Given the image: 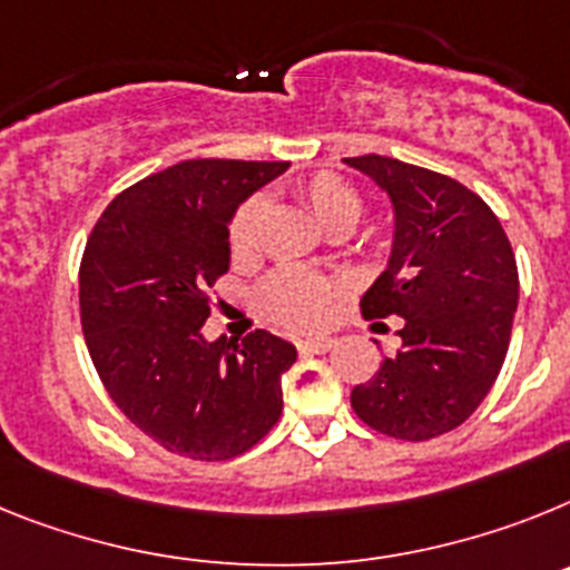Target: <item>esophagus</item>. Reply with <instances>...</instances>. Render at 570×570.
<instances>
[{"label":"esophagus","mask_w":570,"mask_h":570,"mask_svg":"<svg viewBox=\"0 0 570 570\" xmlns=\"http://www.w3.org/2000/svg\"><path fill=\"white\" fill-rule=\"evenodd\" d=\"M333 346H335L333 338H304V341H298V350H301V353H304V355L330 353Z\"/></svg>","instance_id":"34e87169"}]
</instances>
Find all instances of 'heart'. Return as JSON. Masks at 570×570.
Instances as JSON below:
<instances>
[{
	"label": "heart",
	"instance_id": "1",
	"mask_svg": "<svg viewBox=\"0 0 570 570\" xmlns=\"http://www.w3.org/2000/svg\"><path fill=\"white\" fill-rule=\"evenodd\" d=\"M304 206L330 235H346L364 215V195L355 183L335 171H318L298 186ZM269 203L264 195L246 197L232 215L229 252L237 264H249L264 249V226ZM341 284L330 275H321L301 266L275 269L255 289L257 313L289 330H313L326 321Z\"/></svg>",
	"mask_w": 570,
	"mask_h": 570
}]
</instances>
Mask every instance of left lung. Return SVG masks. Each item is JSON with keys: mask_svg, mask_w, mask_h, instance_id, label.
Segmentation results:
<instances>
[{"mask_svg": "<svg viewBox=\"0 0 570 570\" xmlns=\"http://www.w3.org/2000/svg\"><path fill=\"white\" fill-rule=\"evenodd\" d=\"M395 209L390 266L361 298L364 318H402V350L350 395L355 415L404 442L468 422L511 344L519 272L499 217L459 180L393 157H346Z\"/></svg>", "mask_w": 570, "mask_h": 570, "instance_id": "obj_1", "label": "left lung"}]
</instances>
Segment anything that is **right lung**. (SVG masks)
Listing matches in <instances>:
<instances>
[{
	"label": "right lung",
	"instance_id": "add662e5",
	"mask_svg": "<svg viewBox=\"0 0 570 570\" xmlns=\"http://www.w3.org/2000/svg\"><path fill=\"white\" fill-rule=\"evenodd\" d=\"M286 163L183 160L114 197L79 264V321L102 387L160 448L226 462L281 419L295 346L255 330L203 341L209 289L229 272L237 203Z\"/></svg>",
	"mask_w": 570,
	"mask_h": 570
}]
</instances>
